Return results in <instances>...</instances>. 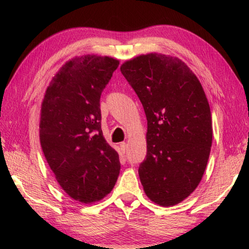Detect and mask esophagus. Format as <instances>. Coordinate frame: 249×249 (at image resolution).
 I'll return each instance as SVG.
<instances>
[{
    "instance_id": "34e87169",
    "label": "esophagus",
    "mask_w": 249,
    "mask_h": 249,
    "mask_svg": "<svg viewBox=\"0 0 249 249\" xmlns=\"http://www.w3.org/2000/svg\"><path fill=\"white\" fill-rule=\"evenodd\" d=\"M121 149L123 153H125L126 149H127V144L126 142H121Z\"/></svg>"
}]
</instances>
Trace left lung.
<instances>
[{
  "label": "left lung",
  "instance_id": "left-lung-1",
  "mask_svg": "<svg viewBox=\"0 0 249 249\" xmlns=\"http://www.w3.org/2000/svg\"><path fill=\"white\" fill-rule=\"evenodd\" d=\"M121 72L136 92L147 119V155L138 174L146 196L161 206L196 190L212 146L210 105L199 79L179 58L141 54Z\"/></svg>",
  "mask_w": 249,
  "mask_h": 249
}]
</instances>
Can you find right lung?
<instances>
[{
    "mask_svg": "<svg viewBox=\"0 0 249 249\" xmlns=\"http://www.w3.org/2000/svg\"><path fill=\"white\" fill-rule=\"evenodd\" d=\"M120 61L86 54L67 61L46 90L39 138L45 158L67 195L81 203L107 196L121 163L101 129V93Z\"/></svg>",
    "mask_w": 249,
    "mask_h": 249,
    "instance_id": "obj_1",
    "label": "right lung"
}]
</instances>
